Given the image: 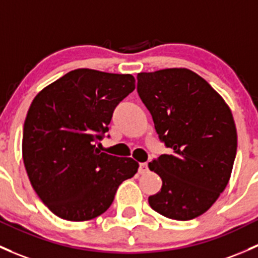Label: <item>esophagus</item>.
Segmentation results:
<instances>
[{
	"instance_id": "esophagus-1",
	"label": "esophagus",
	"mask_w": 258,
	"mask_h": 258,
	"mask_svg": "<svg viewBox=\"0 0 258 258\" xmlns=\"http://www.w3.org/2000/svg\"><path fill=\"white\" fill-rule=\"evenodd\" d=\"M140 174H145L148 172V164L147 163H140V168H138Z\"/></svg>"
}]
</instances>
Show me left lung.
<instances>
[{
    "label": "left lung",
    "mask_w": 258,
    "mask_h": 258,
    "mask_svg": "<svg viewBox=\"0 0 258 258\" xmlns=\"http://www.w3.org/2000/svg\"><path fill=\"white\" fill-rule=\"evenodd\" d=\"M137 93L173 152L148 163L162 188L148 198L165 218L203 215L225 190L237 150L232 112L207 80L186 68L138 73Z\"/></svg>",
    "instance_id": "1"
}]
</instances>
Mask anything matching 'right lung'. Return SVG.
I'll list each match as a JSON object with an SVG mask.
<instances>
[{
	"mask_svg": "<svg viewBox=\"0 0 258 258\" xmlns=\"http://www.w3.org/2000/svg\"><path fill=\"white\" fill-rule=\"evenodd\" d=\"M135 90L131 74L94 69L67 73L36 95L23 127L29 181L53 214L86 221L104 214L118 185L140 164L96 148L118 102Z\"/></svg>",
	"mask_w": 258,
	"mask_h": 258,
	"instance_id": "right-lung-1",
	"label": "right lung"
}]
</instances>
